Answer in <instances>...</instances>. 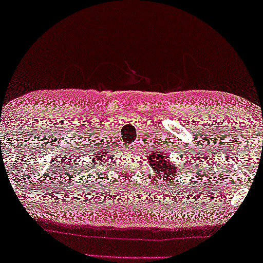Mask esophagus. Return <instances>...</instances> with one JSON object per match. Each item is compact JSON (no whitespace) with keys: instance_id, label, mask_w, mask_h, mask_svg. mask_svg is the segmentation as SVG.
<instances>
[{"instance_id":"1","label":"esophagus","mask_w":263,"mask_h":263,"mask_svg":"<svg viewBox=\"0 0 263 263\" xmlns=\"http://www.w3.org/2000/svg\"><path fill=\"white\" fill-rule=\"evenodd\" d=\"M135 147H136V144L134 143V144H130V145H128V149H129V150H132V152H133V150L135 149Z\"/></svg>"}]
</instances>
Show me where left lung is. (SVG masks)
Masks as SVG:
<instances>
[{
    "mask_svg": "<svg viewBox=\"0 0 263 263\" xmlns=\"http://www.w3.org/2000/svg\"><path fill=\"white\" fill-rule=\"evenodd\" d=\"M148 161L150 165L154 167L155 172H156L158 177L162 179H169L178 176L180 172L184 171L183 166L179 167V165H176L172 163V161H169V155L163 154L160 152H155L148 155Z\"/></svg>",
    "mask_w": 263,
    "mask_h": 263,
    "instance_id": "left-lung-1",
    "label": "left lung"
}]
</instances>
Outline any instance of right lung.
<instances>
[{"instance_id": "add662e5", "label": "right lung", "mask_w": 263, "mask_h": 263, "mask_svg": "<svg viewBox=\"0 0 263 263\" xmlns=\"http://www.w3.org/2000/svg\"><path fill=\"white\" fill-rule=\"evenodd\" d=\"M102 153H103V152H102ZM102 153H101V154H99V153H98V154H96V153H94V154H96V158H94V160L98 161V158H102V156H105V155H102ZM99 154L101 155L100 157L98 156ZM96 164H97V162H96Z\"/></svg>"}]
</instances>
